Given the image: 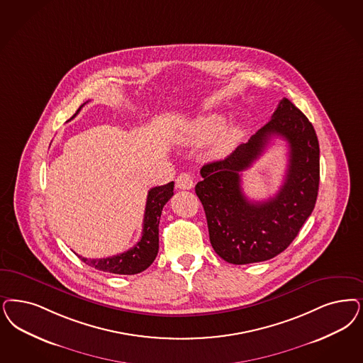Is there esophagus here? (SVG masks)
<instances>
[{"instance_id":"1","label":"esophagus","mask_w":363,"mask_h":363,"mask_svg":"<svg viewBox=\"0 0 363 363\" xmlns=\"http://www.w3.org/2000/svg\"><path fill=\"white\" fill-rule=\"evenodd\" d=\"M175 185H177V188L178 189L189 190V189L193 188L194 182H193L191 175L188 174V173H181V174L177 177V179H175Z\"/></svg>"}]
</instances>
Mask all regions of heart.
I'll return each mask as SVG.
<instances>
[{"mask_svg":"<svg viewBox=\"0 0 363 363\" xmlns=\"http://www.w3.org/2000/svg\"><path fill=\"white\" fill-rule=\"evenodd\" d=\"M225 123V118L220 113H209L205 116H201L188 130L189 140L191 142H200L208 138L213 137L218 130ZM242 137L241 127L236 125H229L221 133V135L214 143V152L216 154H225L232 150L240 138Z\"/></svg>","mask_w":363,"mask_h":363,"instance_id":"obj_1","label":"heart"}]
</instances>
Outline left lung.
Here are the masks:
<instances>
[{"label": "left lung", "mask_w": 363, "mask_h": 363, "mask_svg": "<svg viewBox=\"0 0 363 363\" xmlns=\"http://www.w3.org/2000/svg\"><path fill=\"white\" fill-rule=\"evenodd\" d=\"M290 147L288 174L275 198L250 201L240 172L262 152L271 137ZM196 185L216 253L230 264L265 262L281 253L311 216L319 189V142L311 122L289 100H280L268 123L223 161L206 163Z\"/></svg>", "instance_id": "8db88e82"}]
</instances>
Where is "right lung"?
Listing matches in <instances>:
<instances>
[{
  "label": "right lung",
  "instance_id": "right-lung-1",
  "mask_svg": "<svg viewBox=\"0 0 363 363\" xmlns=\"http://www.w3.org/2000/svg\"><path fill=\"white\" fill-rule=\"evenodd\" d=\"M80 108L76 111V113L80 111ZM76 113L74 116H76ZM173 190H174V182H169L162 186H155L149 190L146 208H145L142 238L138 241L135 247L125 250L121 255L106 257V259H86L79 255L77 257H80L82 262H84L95 269L116 274V275H135L149 268L151 263L155 260L158 248H160L158 226H160L161 213L166 202L173 197L174 194Z\"/></svg>",
  "mask_w": 363,
  "mask_h": 363
}]
</instances>
